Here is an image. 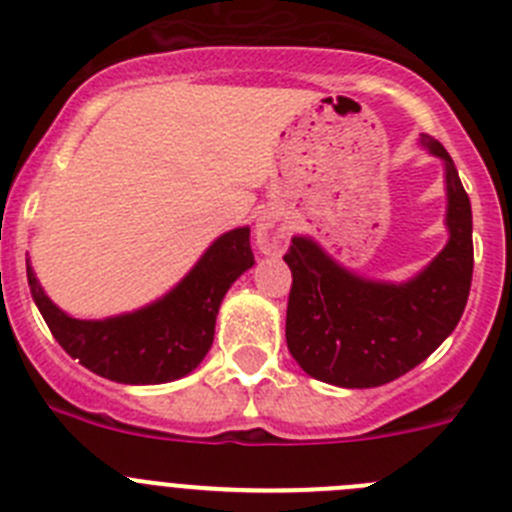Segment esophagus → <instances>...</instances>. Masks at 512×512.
Wrapping results in <instances>:
<instances>
[{"label":"esophagus","instance_id":"esophagus-1","mask_svg":"<svg viewBox=\"0 0 512 512\" xmlns=\"http://www.w3.org/2000/svg\"><path fill=\"white\" fill-rule=\"evenodd\" d=\"M253 235H256V246L261 248V253H277L287 246L289 228L277 212H261Z\"/></svg>","mask_w":512,"mask_h":512}]
</instances>
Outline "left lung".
<instances>
[{
  "instance_id": "8db88e82",
  "label": "left lung",
  "mask_w": 512,
  "mask_h": 512,
  "mask_svg": "<svg viewBox=\"0 0 512 512\" xmlns=\"http://www.w3.org/2000/svg\"><path fill=\"white\" fill-rule=\"evenodd\" d=\"M425 148L446 161L449 243L408 284L354 277L307 238H295L287 346L310 377L338 387H379L408 374L449 336L472 287V205L454 161L431 135Z\"/></svg>"
}]
</instances>
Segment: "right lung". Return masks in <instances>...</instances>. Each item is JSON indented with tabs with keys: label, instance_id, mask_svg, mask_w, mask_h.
<instances>
[{
	"label": "right lung",
	"instance_id": "right-lung-1",
	"mask_svg": "<svg viewBox=\"0 0 512 512\" xmlns=\"http://www.w3.org/2000/svg\"><path fill=\"white\" fill-rule=\"evenodd\" d=\"M251 266V230L235 228L207 248L164 300L110 320L69 318L45 297L30 266L27 284L53 338L71 359L112 382L161 384L184 377L205 359L220 302Z\"/></svg>",
	"mask_w": 512,
	"mask_h": 512
}]
</instances>
